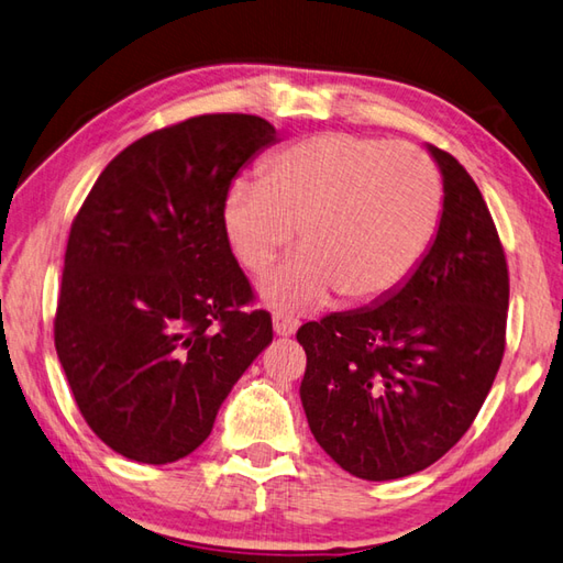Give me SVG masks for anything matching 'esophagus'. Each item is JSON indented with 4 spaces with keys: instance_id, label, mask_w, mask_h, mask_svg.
<instances>
[{
    "instance_id": "1",
    "label": "esophagus",
    "mask_w": 563,
    "mask_h": 563,
    "mask_svg": "<svg viewBox=\"0 0 563 563\" xmlns=\"http://www.w3.org/2000/svg\"><path fill=\"white\" fill-rule=\"evenodd\" d=\"M274 332H277L279 336H289L298 330V324H301V320H298L296 316L291 313H284V310H274Z\"/></svg>"
}]
</instances>
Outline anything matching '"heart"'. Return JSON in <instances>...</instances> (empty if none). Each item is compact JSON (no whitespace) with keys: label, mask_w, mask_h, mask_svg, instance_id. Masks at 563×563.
Listing matches in <instances>:
<instances>
[{"label":"heart","mask_w":563,"mask_h":563,"mask_svg":"<svg viewBox=\"0 0 563 563\" xmlns=\"http://www.w3.org/2000/svg\"><path fill=\"white\" fill-rule=\"evenodd\" d=\"M441 217L433 161L405 142L328 132L272 158L265 180L239 178L223 197L235 257L262 272L301 229L306 250L272 269L262 291L310 306L332 291L373 301L402 284Z\"/></svg>","instance_id":"b5f03b06"}]
</instances>
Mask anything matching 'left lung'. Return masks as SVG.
I'll return each mask as SVG.
<instances>
[{
    "label": "left lung",
    "instance_id": "left-lung-1",
    "mask_svg": "<svg viewBox=\"0 0 563 563\" xmlns=\"http://www.w3.org/2000/svg\"><path fill=\"white\" fill-rule=\"evenodd\" d=\"M439 233L378 306L298 328L301 402L316 441L358 479L433 465L479 415L506 352L508 265L477 183L439 146Z\"/></svg>",
    "mask_w": 563,
    "mask_h": 563
}]
</instances>
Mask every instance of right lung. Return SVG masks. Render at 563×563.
<instances>
[{
  "label": "right lung",
  "mask_w": 563,
  "mask_h": 563,
  "mask_svg": "<svg viewBox=\"0 0 563 563\" xmlns=\"http://www.w3.org/2000/svg\"><path fill=\"white\" fill-rule=\"evenodd\" d=\"M272 124L211 112L110 161L71 221L55 349L74 402L112 451L166 465L207 441L272 316L223 229V197Z\"/></svg>",
  "instance_id": "add662e5"
}]
</instances>
